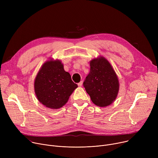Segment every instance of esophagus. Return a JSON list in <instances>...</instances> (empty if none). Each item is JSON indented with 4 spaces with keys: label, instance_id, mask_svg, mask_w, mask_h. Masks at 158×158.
<instances>
[{
    "label": "esophagus",
    "instance_id": "1",
    "mask_svg": "<svg viewBox=\"0 0 158 158\" xmlns=\"http://www.w3.org/2000/svg\"><path fill=\"white\" fill-rule=\"evenodd\" d=\"M82 83H83V82H82V81H81L80 82H79V83L77 84L78 86H79V87H81V86L82 85Z\"/></svg>",
    "mask_w": 158,
    "mask_h": 158
}]
</instances>
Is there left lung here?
Segmentation results:
<instances>
[{"mask_svg":"<svg viewBox=\"0 0 158 158\" xmlns=\"http://www.w3.org/2000/svg\"><path fill=\"white\" fill-rule=\"evenodd\" d=\"M90 67L83 85L94 104L99 107L107 106L118 94L119 84L116 74L103 57L92 60Z\"/></svg>","mask_w":158,"mask_h":158,"instance_id":"1","label":"left lung"}]
</instances>
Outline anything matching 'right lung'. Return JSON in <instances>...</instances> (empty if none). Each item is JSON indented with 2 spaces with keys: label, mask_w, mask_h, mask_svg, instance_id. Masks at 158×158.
Listing matches in <instances>:
<instances>
[{
  "label": "right lung",
  "mask_w": 158,
  "mask_h": 158,
  "mask_svg": "<svg viewBox=\"0 0 158 158\" xmlns=\"http://www.w3.org/2000/svg\"><path fill=\"white\" fill-rule=\"evenodd\" d=\"M77 87L65 72L59 60H48L39 70L34 82V89L39 102L47 107L59 109L68 101Z\"/></svg>",
  "instance_id": "right-lung-1"
}]
</instances>
